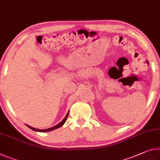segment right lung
I'll list each match as a JSON object with an SVG mask.
<instances>
[{
    "mask_svg": "<svg viewBox=\"0 0 160 160\" xmlns=\"http://www.w3.org/2000/svg\"><path fill=\"white\" fill-rule=\"evenodd\" d=\"M68 115H69V111H68L66 116L65 117V118L63 119V120L60 122L59 124H58V125H56L55 126H53L52 127V128H48V129H44V130H40V129H35L34 128H32V127H30L29 125H27L28 128H29L30 129H31V130H34V131H36V132H50V131H52L55 130V129H58L60 128V127H62L63 125H64L65 122H66L67 120V118L68 117Z\"/></svg>",
    "mask_w": 160,
    "mask_h": 160,
    "instance_id": "add662e5",
    "label": "right lung"
}]
</instances>
